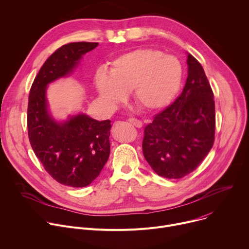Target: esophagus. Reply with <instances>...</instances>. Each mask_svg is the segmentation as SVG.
<instances>
[{
  "instance_id": "1",
  "label": "esophagus",
  "mask_w": 249,
  "mask_h": 249,
  "mask_svg": "<svg viewBox=\"0 0 249 249\" xmlns=\"http://www.w3.org/2000/svg\"><path fill=\"white\" fill-rule=\"evenodd\" d=\"M128 122L132 124V125H134V126H136V127H142V125H143V124H142V122H141L140 120H136V119H133V118H130L129 120H128Z\"/></svg>"
}]
</instances>
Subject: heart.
Masks as SVG:
<instances>
[{"label": "heart", "mask_w": 249, "mask_h": 249, "mask_svg": "<svg viewBox=\"0 0 249 249\" xmlns=\"http://www.w3.org/2000/svg\"><path fill=\"white\" fill-rule=\"evenodd\" d=\"M182 76V65L176 57L142 48L117 57L109 72L99 70L95 86L107 106L120 104L131 91L134 103L152 112L170 104L179 90Z\"/></svg>", "instance_id": "heart-1"}]
</instances>
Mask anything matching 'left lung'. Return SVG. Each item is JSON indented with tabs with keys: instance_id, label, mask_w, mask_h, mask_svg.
Masks as SVG:
<instances>
[{
	"instance_id": "left-lung-1",
	"label": "left lung",
	"mask_w": 249,
	"mask_h": 249,
	"mask_svg": "<svg viewBox=\"0 0 249 249\" xmlns=\"http://www.w3.org/2000/svg\"><path fill=\"white\" fill-rule=\"evenodd\" d=\"M187 65L182 94L144 128V158L156 174L168 179H180L194 171L214 141L212 88L202 65L188 52Z\"/></svg>"
}]
</instances>
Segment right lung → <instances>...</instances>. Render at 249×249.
Segmentation results:
<instances>
[{
  "label": "right lung",
  "instance_id": "add662e5",
  "mask_svg": "<svg viewBox=\"0 0 249 249\" xmlns=\"http://www.w3.org/2000/svg\"><path fill=\"white\" fill-rule=\"evenodd\" d=\"M98 42H71L55 51L36 77L29 97L27 129L31 145L48 174L60 184L86 187L101 173L110 146V121H96L84 113L58 121L47 100L51 83L70 76Z\"/></svg>",
  "mask_w": 249,
  "mask_h": 249
}]
</instances>
